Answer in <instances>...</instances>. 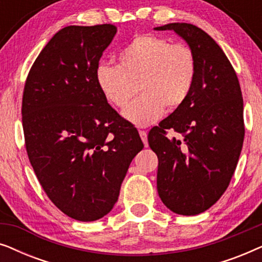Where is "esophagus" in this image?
<instances>
[{
    "label": "esophagus",
    "instance_id": "obj_1",
    "mask_svg": "<svg viewBox=\"0 0 262 262\" xmlns=\"http://www.w3.org/2000/svg\"><path fill=\"white\" fill-rule=\"evenodd\" d=\"M139 136H141L143 143H144V146H148V134L145 131L141 130L139 131Z\"/></svg>",
    "mask_w": 262,
    "mask_h": 262
}]
</instances>
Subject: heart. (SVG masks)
Instances as JSON below:
<instances>
[{"label":"heart","instance_id":"obj_1","mask_svg":"<svg viewBox=\"0 0 262 262\" xmlns=\"http://www.w3.org/2000/svg\"><path fill=\"white\" fill-rule=\"evenodd\" d=\"M118 59L119 66L101 63L96 68V82L118 108H125L139 88L143 94L124 111V117L137 126L155 123L166 107L175 110L184 105L194 85L196 59L185 44L139 34L121 50Z\"/></svg>","mask_w":262,"mask_h":262}]
</instances>
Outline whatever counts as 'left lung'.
Here are the masks:
<instances>
[{
  "mask_svg": "<svg viewBox=\"0 0 262 262\" xmlns=\"http://www.w3.org/2000/svg\"><path fill=\"white\" fill-rule=\"evenodd\" d=\"M155 30H173L196 59L188 99L148 135L159 157L161 200L175 213L194 216L221 198L237 166L245 138L241 87L223 50L202 28L174 23ZM168 129L181 138H168Z\"/></svg>",
  "mask_w": 262,
  "mask_h": 262,
  "instance_id": "8db88e82",
  "label": "left lung"
}]
</instances>
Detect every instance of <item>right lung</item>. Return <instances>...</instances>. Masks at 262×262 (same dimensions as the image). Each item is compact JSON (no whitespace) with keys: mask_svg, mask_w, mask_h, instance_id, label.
I'll return each mask as SVG.
<instances>
[{"mask_svg":"<svg viewBox=\"0 0 262 262\" xmlns=\"http://www.w3.org/2000/svg\"><path fill=\"white\" fill-rule=\"evenodd\" d=\"M116 33L111 24L62 28L34 60L24 88L25 144L34 173L50 200L81 222L113 209L144 146L96 82L99 60Z\"/></svg>","mask_w":262,"mask_h":262,"instance_id":"obj_1","label":"right lung"}]
</instances>
